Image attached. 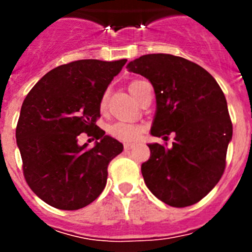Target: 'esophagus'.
<instances>
[{
  "label": "esophagus",
  "instance_id": "obj_1",
  "mask_svg": "<svg viewBox=\"0 0 252 252\" xmlns=\"http://www.w3.org/2000/svg\"><path fill=\"white\" fill-rule=\"evenodd\" d=\"M133 146H135V145H133V144H128V142H127V144H125L124 148H125V150H131V149H132Z\"/></svg>",
  "mask_w": 252,
  "mask_h": 252
}]
</instances>
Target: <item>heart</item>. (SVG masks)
Segmentation results:
<instances>
[{"instance_id":"b5f03b06","label":"heart","mask_w":252,"mask_h":252,"mask_svg":"<svg viewBox=\"0 0 252 252\" xmlns=\"http://www.w3.org/2000/svg\"><path fill=\"white\" fill-rule=\"evenodd\" d=\"M145 83L144 81H133L131 82L130 86H128V91H130L131 94L136 98L137 93L140 91V87L142 84ZM107 103V94L104 93L102 95L101 98V108L103 110L104 107H106ZM110 135L115 139L120 140V141H126V142H131V141H135L140 137L142 132V126L136 124H131V122H125V121H119V122H115L113 125H111L110 128Z\"/></svg>"}]
</instances>
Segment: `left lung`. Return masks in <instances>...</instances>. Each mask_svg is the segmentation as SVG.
<instances>
[{
	"label": "left lung",
	"instance_id": "obj_1",
	"mask_svg": "<svg viewBox=\"0 0 252 252\" xmlns=\"http://www.w3.org/2000/svg\"><path fill=\"white\" fill-rule=\"evenodd\" d=\"M127 69L148 78L155 91L151 135H175L170 149L148 145L150 159L141 165L146 187L169 206H192L215 188L226 168L232 139L226 97L206 69L184 58L142 55Z\"/></svg>",
	"mask_w": 252,
	"mask_h": 252
}]
</instances>
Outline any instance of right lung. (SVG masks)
<instances>
[{"instance_id": "add662e5", "label": "right lung", "mask_w": 252, "mask_h": 252, "mask_svg": "<svg viewBox=\"0 0 252 252\" xmlns=\"http://www.w3.org/2000/svg\"><path fill=\"white\" fill-rule=\"evenodd\" d=\"M127 60H75L46 73L21 106L16 142L31 190L45 203L74 211L92 203L107 182L111 160L124 145L95 125L101 98ZM97 140L90 149L77 137Z\"/></svg>"}]
</instances>
